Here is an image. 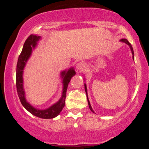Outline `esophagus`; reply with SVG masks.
<instances>
[{
    "mask_svg": "<svg viewBox=\"0 0 149 149\" xmlns=\"http://www.w3.org/2000/svg\"><path fill=\"white\" fill-rule=\"evenodd\" d=\"M77 70L79 71V72H82L86 68V64L84 62H79V63H77Z\"/></svg>",
    "mask_w": 149,
    "mask_h": 149,
    "instance_id": "1",
    "label": "esophagus"
}]
</instances>
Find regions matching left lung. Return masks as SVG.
Wrapping results in <instances>:
<instances>
[{
	"label": "left lung",
	"mask_w": 149,
	"mask_h": 149,
	"mask_svg": "<svg viewBox=\"0 0 149 149\" xmlns=\"http://www.w3.org/2000/svg\"><path fill=\"white\" fill-rule=\"evenodd\" d=\"M120 42H124V43H125V44H127V45H129V47H130V50H131V52H132V55H133V56H132V58H133V60H134V50H133V48H132V45L129 42V41H128V40L126 39V38H121V40H119ZM85 80V79H84ZM84 85H85V92H86V95H87V101H88V105H89V109L91 110V112H93V113H94V111H93V109H92V108H91V104H90V102H89V98H88V95H87V85H86V84H84Z\"/></svg>",
	"instance_id": "8db88e82"
}]
</instances>
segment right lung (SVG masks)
I'll list each match as a JSON object with an SVG mask.
<instances>
[{
  "label": "right lung",
  "mask_w": 149,
  "mask_h": 149,
  "mask_svg": "<svg viewBox=\"0 0 149 149\" xmlns=\"http://www.w3.org/2000/svg\"><path fill=\"white\" fill-rule=\"evenodd\" d=\"M41 39V36L31 34L24 42L23 49L18 58L16 68V87L18 96L23 107L27 111L36 117L41 119H53L58 116L60 112L62 111L65 105V100L68 83L71 78L74 76L75 72L73 67L68 68V70H64L61 72L60 77L62 79L63 89L62 96L60 100L54 104L45 109H38L34 108L26 100L25 90L24 88V69L25 68L28 60L31 56L32 51L34 50L37 46L38 42Z\"/></svg>",
  "instance_id": "1"
}]
</instances>
